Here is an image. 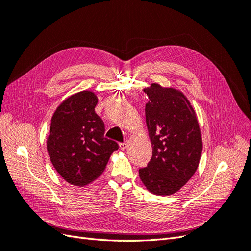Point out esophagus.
I'll return each instance as SVG.
<instances>
[{
  "mask_svg": "<svg viewBox=\"0 0 251 251\" xmlns=\"http://www.w3.org/2000/svg\"><path fill=\"white\" fill-rule=\"evenodd\" d=\"M126 146H127L126 141H124V142H120V143H119V148H120L121 150H125V149L126 148Z\"/></svg>",
  "mask_w": 251,
  "mask_h": 251,
  "instance_id": "esophagus-1",
  "label": "esophagus"
}]
</instances>
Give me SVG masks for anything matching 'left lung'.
I'll list each match as a JSON object with an SVG mask.
<instances>
[{"label": "left lung", "mask_w": 251, "mask_h": 251, "mask_svg": "<svg viewBox=\"0 0 251 251\" xmlns=\"http://www.w3.org/2000/svg\"><path fill=\"white\" fill-rule=\"evenodd\" d=\"M150 101L146 119L153 155L139 177L150 192L172 195L192 178L202 153L196 113L185 96L172 88L153 83L144 89Z\"/></svg>", "instance_id": "obj_1"}]
</instances>
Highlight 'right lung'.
I'll return each mask as SVG.
<instances>
[{
  "label": "right lung",
  "mask_w": 251,
  "mask_h": 251,
  "mask_svg": "<svg viewBox=\"0 0 251 251\" xmlns=\"http://www.w3.org/2000/svg\"><path fill=\"white\" fill-rule=\"evenodd\" d=\"M97 97L82 91L67 98L53 114L47 150L57 173L81 186L100 176L118 143L104 137V123L95 113Z\"/></svg>",
  "instance_id": "obj_1"
}]
</instances>
